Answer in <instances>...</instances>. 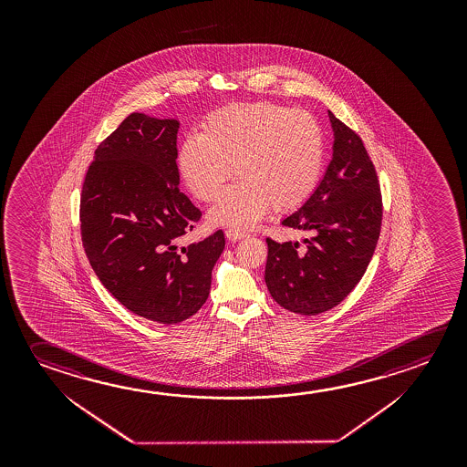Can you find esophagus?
I'll use <instances>...</instances> for the list:
<instances>
[{
	"label": "esophagus",
	"instance_id": "esophagus-1",
	"mask_svg": "<svg viewBox=\"0 0 467 467\" xmlns=\"http://www.w3.org/2000/svg\"><path fill=\"white\" fill-rule=\"evenodd\" d=\"M249 234L243 233V231L226 230V237H228V241H231V243H236L239 239H244Z\"/></svg>",
	"mask_w": 467,
	"mask_h": 467
}]
</instances>
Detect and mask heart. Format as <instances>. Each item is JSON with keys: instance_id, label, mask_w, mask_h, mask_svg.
<instances>
[{"instance_id": "b5f03b06", "label": "heart", "mask_w": 467, "mask_h": 467, "mask_svg": "<svg viewBox=\"0 0 467 467\" xmlns=\"http://www.w3.org/2000/svg\"><path fill=\"white\" fill-rule=\"evenodd\" d=\"M324 151V131L311 112L254 102L210 115L202 135L184 138L177 162L185 185L202 202L220 195L234 168L239 181L208 210V222L253 228L270 207L288 213L311 197Z\"/></svg>"}]
</instances>
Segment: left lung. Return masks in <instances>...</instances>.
<instances>
[{
	"instance_id": "8db88e82",
	"label": "left lung",
	"mask_w": 467,
	"mask_h": 467,
	"mask_svg": "<svg viewBox=\"0 0 467 467\" xmlns=\"http://www.w3.org/2000/svg\"><path fill=\"white\" fill-rule=\"evenodd\" d=\"M332 160L321 182L283 226L313 233L298 243L267 239L265 283L280 306L305 316L329 311L357 286L381 231V193L361 138L329 110Z\"/></svg>"
}]
</instances>
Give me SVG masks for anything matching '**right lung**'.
I'll use <instances>...</instances> for the list:
<instances>
[{"label":"right lung","instance_id":"1","mask_svg":"<svg viewBox=\"0 0 467 467\" xmlns=\"http://www.w3.org/2000/svg\"><path fill=\"white\" fill-rule=\"evenodd\" d=\"M177 119L129 115L96 150L81 193V237L92 270L131 313L164 326L207 301L224 234L179 247L199 222L177 169Z\"/></svg>","mask_w":467,"mask_h":467}]
</instances>
